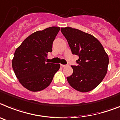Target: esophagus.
Masks as SVG:
<instances>
[{
  "label": "esophagus",
  "mask_w": 120,
  "mask_h": 120,
  "mask_svg": "<svg viewBox=\"0 0 120 120\" xmlns=\"http://www.w3.org/2000/svg\"><path fill=\"white\" fill-rule=\"evenodd\" d=\"M68 66L67 65H61V66H62V67H66V66Z\"/></svg>",
  "instance_id": "esophagus-1"
}]
</instances>
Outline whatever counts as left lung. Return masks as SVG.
Masks as SVG:
<instances>
[{"instance_id":"8db88e82","label":"left lung","mask_w":120,"mask_h":120,"mask_svg":"<svg viewBox=\"0 0 120 120\" xmlns=\"http://www.w3.org/2000/svg\"><path fill=\"white\" fill-rule=\"evenodd\" d=\"M72 54L79 56L77 66L67 77L68 83L80 92L91 91L100 84L108 68L109 56L101 43L94 36L70 27L61 28Z\"/></svg>"}]
</instances>
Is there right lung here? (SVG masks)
<instances>
[{
  "instance_id": "1",
  "label": "right lung",
  "mask_w": 120,
  "mask_h": 120,
  "mask_svg": "<svg viewBox=\"0 0 120 120\" xmlns=\"http://www.w3.org/2000/svg\"><path fill=\"white\" fill-rule=\"evenodd\" d=\"M60 29L50 27L34 32L16 49L12 67L19 82L26 89L31 91L45 89L60 69L59 63L46 62Z\"/></svg>"
}]
</instances>
